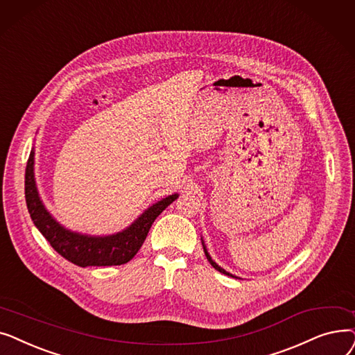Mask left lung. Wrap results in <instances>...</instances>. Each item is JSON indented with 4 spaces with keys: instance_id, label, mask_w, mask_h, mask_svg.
Listing matches in <instances>:
<instances>
[{
    "instance_id": "left-lung-1",
    "label": "left lung",
    "mask_w": 355,
    "mask_h": 355,
    "mask_svg": "<svg viewBox=\"0 0 355 355\" xmlns=\"http://www.w3.org/2000/svg\"><path fill=\"white\" fill-rule=\"evenodd\" d=\"M202 240V239H200ZM202 245H204V251H205V256H207V259H208V261L211 263V266L215 268V270H218V272L219 273H224V275H227V276H231V277H235V279H240L239 276H235V275H232V273H230V272H227V270L225 268H223L221 266H218L214 260H212V257L209 256V252H208V250H207V245H205V241L204 240H202Z\"/></svg>"
}]
</instances>
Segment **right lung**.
<instances>
[{
    "instance_id": "obj_1",
    "label": "right lung",
    "mask_w": 355,
    "mask_h": 355,
    "mask_svg": "<svg viewBox=\"0 0 355 355\" xmlns=\"http://www.w3.org/2000/svg\"><path fill=\"white\" fill-rule=\"evenodd\" d=\"M26 202L31 221L62 257L79 267L120 266L128 263L143 245L155 219L178 199L179 193L168 195L150 205L136 221L123 231L110 235H89L63 227L47 211L39 195L35 178V147L30 151L26 167Z\"/></svg>"
}]
</instances>
